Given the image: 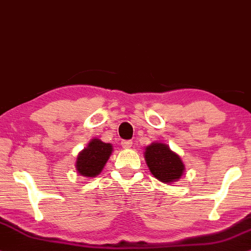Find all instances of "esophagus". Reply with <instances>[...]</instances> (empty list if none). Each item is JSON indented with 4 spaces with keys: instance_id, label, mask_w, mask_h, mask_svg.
Here are the masks:
<instances>
[{
    "instance_id": "34e87169",
    "label": "esophagus",
    "mask_w": 251,
    "mask_h": 251,
    "mask_svg": "<svg viewBox=\"0 0 251 251\" xmlns=\"http://www.w3.org/2000/svg\"><path fill=\"white\" fill-rule=\"evenodd\" d=\"M122 146L123 148H129L132 146V140H123Z\"/></svg>"
}]
</instances>
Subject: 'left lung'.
<instances>
[{
  "mask_svg": "<svg viewBox=\"0 0 251 251\" xmlns=\"http://www.w3.org/2000/svg\"><path fill=\"white\" fill-rule=\"evenodd\" d=\"M145 158L151 173L161 182L170 183L179 179L184 171L179 156L171 151L167 145L156 142L148 146Z\"/></svg>",
  "mask_w": 251,
  "mask_h": 251,
  "instance_id": "8db88e82",
  "label": "left lung"
}]
</instances>
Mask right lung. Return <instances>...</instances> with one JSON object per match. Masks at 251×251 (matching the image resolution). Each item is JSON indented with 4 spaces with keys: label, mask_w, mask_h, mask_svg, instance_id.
I'll return each mask as SVG.
<instances>
[{
    "label": "right lung",
    "mask_w": 251,
    "mask_h": 251,
    "mask_svg": "<svg viewBox=\"0 0 251 251\" xmlns=\"http://www.w3.org/2000/svg\"><path fill=\"white\" fill-rule=\"evenodd\" d=\"M112 153V146L94 139L84 151H82L76 161V169L82 176L95 177L102 171Z\"/></svg>",
    "instance_id": "add662e5"
}]
</instances>
